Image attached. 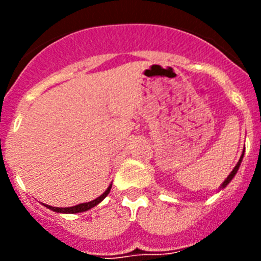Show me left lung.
Listing matches in <instances>:
<instances>
[{"instance_id":"8db88e82","label":"left lung","mask_w":261,"mask_h":261,"mask_svg":"<svg viewBox=\"0 0 261 261\" xmlns=\"http://www.w3.org/2000/svg\"><path fill=\"white\" fill-rule=\"evenodd\" d=\"M243 155H244V150H243V153H242V155H241V159H239V162L237 163V166H235V167H234V170H232V171L230 172V175H229V176L226 177V180L223 181L222 184H221V187H220L221 190H222V188H225V187L227 186V184H229L230 181L232 180V177L235 176V174H237V172H238V170H239V166H241V163H242V159H243Z\"/></svg>"}]
</instances>
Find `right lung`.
Masks as SVG:
<instances>
[{
  "mask_svg": "<svg viewBox=\"0 0 261 261\" xmlns=\"http://www.w3.org/2000/svg\"><path fill=\"white\" fill-rule=\"evenodd\" d=\"M111 187H112V184H110V187H108L107 190H106V192L103 193V195L99 196L98 199L93 200V201L84 202V204H78V205H75V206H70V208H56V206H50V205H45V204H43V205H44L45 208L50 209V211H53V212H57V213H69V214L81 213V212L89 211V209H91V208H94V206H96V205H98L99 202H102L103 200L106 199V196H107L108 193H110Z\"/></svg>",
  "mask_w": 261,
  "mask_h": 261,
  "instance_id": "obj_1",
  "label": "right lung"
}]
</instances>
